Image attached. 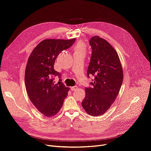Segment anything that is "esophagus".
I'll list each match as a JSON object with an SVG mask.
<instances>
[{"label": "esophagus", "mask_w": 151, "mask_h": 151, "mask_svg": "<svg viewBox=\"0 0 151 151\" xmlns=\"http://www.w3.org/2000/svg\"><path fill=\"white\" fill-rule=\"evenodd\" d=\"M77 89H78V86H72V87L70 88V89H71V91H75V90H76Z\"/></svg>", "instance_id": "1"}]
</instances>
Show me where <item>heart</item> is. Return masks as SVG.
<instances>
[{
    "instance_id": "1",
    "label": "heart",
    "mask_w": 151,
    "mask_h": 151,
    "mask_svg": "<svg viewBox=\"0 0 151 151\" xmlns=\"http://www.w3.org/2000/svg\"><path fill=\"white\" fill-rule=\"evenodd\" d=\"M75 52L85 53V52H86V45L83 42H78L75 47Z\"/></svg>"
}]
</instances>
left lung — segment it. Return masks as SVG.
Here are the masks:
<instances>
[{
    "instance_id": "8db88e82",
    "label": "left lung",
    "mask_w": 151,
    "mask_h": 151,
    "mask_svg": "<svg viewBox=\"0 0 151 151\" xmlns=\"http://www.w3.org/2000/svg\"><path fill=\"white\" fill-rule=\"evenodd\" d=\"M92 49L88 76H93L91 87L85 88L82 106L91 116L107 112L119 93L123 73L116 51L106 40L96 36L89 40Z\"/></svg>"
}]
</instances>
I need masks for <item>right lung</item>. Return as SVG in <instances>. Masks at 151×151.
I'll return each instance as SVG.
<instances>
[{"instance_id": "1", "label": "right lung", "mask_w": 151, "mask_h": 151, "mask_svg": "<svg viewBox=\"0 0 151 151\" xmlns=\"http://www.w3.org/2000/svg\"><path fill=\"white\" fill-rule=\"evenodd\" d=\"M75 38L45 39L32 51L25 70L24 83L31 102L42 115L50 117L56 115L63 106L70 89L55 76L61 75L54 70L55 59L62 51L70 48Z\"/></svg>"}]
</instances>
